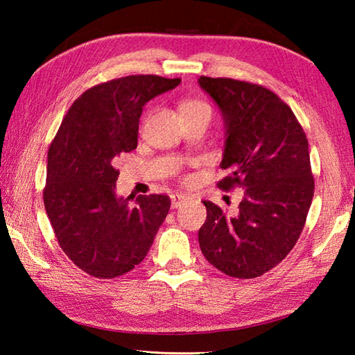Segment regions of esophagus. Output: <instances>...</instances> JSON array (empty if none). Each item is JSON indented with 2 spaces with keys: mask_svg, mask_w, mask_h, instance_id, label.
Listing matches in <instances>:
<instances>
[{
  "mask_svg": "<svg viewBox=\"0 0 355 355\" xmlns=\"http://www.w3.org/2000/svg\"><path fill=\"white\" fill-rule=\"evenodd\" d=\"M187 200H189V197L187 195H183V193H172L171 195V201H172V209H177L183 205V202H186Z\"/></svg>",
  "mask_w": 355,
  "mask_h": 355,
  "instance_id": "esophagus-1",
  "label": "esophagus"
}]
</instances>
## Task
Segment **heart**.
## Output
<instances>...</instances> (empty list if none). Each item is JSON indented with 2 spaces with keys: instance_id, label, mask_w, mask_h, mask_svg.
Returning <instances> with one entry per match:
<instances>
[{
  "instance_id": "b5f03b06",
  "label": "heart",
  "mask_w": 355,
  "mask_h": 355,
  "mask_svg": "<svg viewBox=\"0 0 355 355\" xmlns=\"http://www.w3.org/2000/svg\"><path fill=\"white\" fill-rule=\"evenodd\" d=\"M180 112L182 116H189V114H201V112H207V114L212 116V110H210L206 102L200 99H186L180 103Z\"/></svg>"
}]
</instances>
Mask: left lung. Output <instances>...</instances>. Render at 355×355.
<instances>
[{"label": "left lung", "mask_w": 355, "mask_h": 355, "mask_svg": "<svg viewBox=\"0 0 355 355\" xmlns=\"http://www.w3.org/2000/svg\"><path fill=\"white\" fill-rule=\"evenodd\" d=\"M220 107L227 139L218 187H243L235 216L212 201L198 241L223 273L253 279L267 273L296 245L314 195L310 150L291 108L268 88L230 78H200Z\"/></svg>", "instance_id": "left-lung-1"}]
</instances>
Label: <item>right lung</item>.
<instances>
[{
    "instance_id": "right-lung-1",
    "label": "right lung",
    "mask_w": 355,
    "mask_h": 355,
    "mask_svg": "<svg viewBox=\"0 0 355 355\" xmlns=\"http://www.w3.org/2000/svg\"><path fill=\"white\" fill-rule=\"evenodd\" d=\"M182 79L134 74L94 85L73 102L47 154L44 206L59 247L99 279L122 276L145 259L169 212L168 195L119 198L116 157L137 148L146 102Z\"/></svg>"
}]
</instances>
